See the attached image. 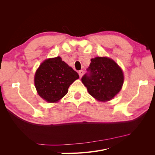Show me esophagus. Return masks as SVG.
I'll use <instances>...</instances> for the list:
<instances>
[{
	"mask_svg": "<svg viewBox=\"0 0 155 155\" xmlns=\"http://www.w3.org/2000/svg\"><path fill=\"white\" fill-rule=\"evenodd\" d=\"M83 74H84V71L83 70H79V78H81L82 77V76L83 75Z\"/></svg>",
	"mask_w": 155,
	"mask_h": 155,
	"instance_id": "34e87169",
	"label": "esophagus"
}]
</instances>
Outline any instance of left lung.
Masks as SVG:
<instances>
[{
	"label": "left lung",
	"instance_id": "obj_1",
	"mask_svg": "<svg viewBox=\"0 0 155 155\" xmlns=\"http://www.w3.org/2000/svg\"><path fill=\"white\" fill-rule=\"evenodd\" d=\"M91 61L81 81L88 93L96 100L109 101L122 87L124 80L122 70L109 58L97 57Z\"/></svg>",
	"mask_w": 155,
	"mask_h": 155
}]
</instances>
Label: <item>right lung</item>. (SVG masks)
<instances>
[{
	"instance_id": "add662e5",
	"label": "right lung",
	"mask_w": 155,
	"mask_h": 155,
	"mask_svg": "<svg viewBox=\"0 0 155 155\" xmlns=\"http://www.w3.org/2000/svg\"><path fill=\"white\" fill-rule=\"evenodd\" d=\"M78 74L60 57L45 60L37 70L35 85L39 95L50 103L57 102L67 94Z\"/></svg>"
}]
</instances>
